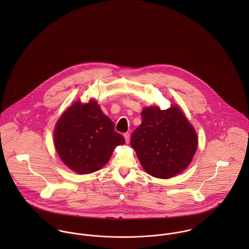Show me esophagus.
Instances as JSON below:
<instances>
[{
	"label": "esophagus",
	"mask_w": 249,
	"mask_h": 249,
	"mask_svg": "<svg viewBox=\"0 0 249 249\" xmlns=\"http://www.w3.org/2000/svg\"><path fill=\"white\" fill-rule=\"evenodd\" d=\"M124 139H125V142H129V138H130L129 133H127V132H126V133H124Z\"/></svg>",
	"instance_id": "1"
}]
</instances>
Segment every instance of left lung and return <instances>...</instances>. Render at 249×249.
Here are the masks:
<instances>
[{"mask_svg":"<svg viewBox=\"0 0 249 249\" xmlns=\"http://www.w3.org/2000/svg\"><path fill=\"white\" fill-rule=\"evenodd\" d=\"M141 116L142 124L132 133L130 142L142 169L162 179L183 172L190 165L198 141L180 107H145Z\"/></svg>","mask_w":249,"mask_h":249,"instance_id":"1","label":"left lung"}]
</instances>
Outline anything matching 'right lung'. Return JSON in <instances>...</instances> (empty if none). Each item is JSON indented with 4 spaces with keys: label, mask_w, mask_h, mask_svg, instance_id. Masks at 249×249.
<instances>
[{
    "label": "right lung",
    "mask_w": 249,
    "mask_h": 249,
    "mask_svg": "<svg viewBox=\"0 0 249 249\" xmlns=\"http://www.w3.org/2000/svg\"><path fill=\"white\" fill-rule=\"evenodd\" d=\"M54 146L71 171L88 175L102 169L115 147L124 143L114 123L96 101L75 102L59 118L54 128Z\"/></svg>",
    "instance_id": "add662e5"
}]
</instances>
